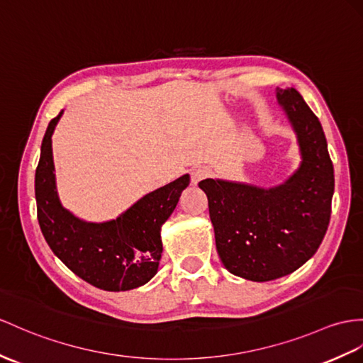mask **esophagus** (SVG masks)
<instances>
[{"label": "esophagus", "instance_id": "34e87169", "mask_svg": "<svg viewBox=\"0 0 363 363\" xmlns=\"http://www.w3.org/2000/svg\"><path fill=\"white\" fill-rule=\"evenodd\" d=\"M209 175H211V169L208 166H197V167H194L191 172V180L194 184H196L200 180L206 179V177H209Z\"/></svg>", "mask_w": 363, "mask_h": 363}]
</instances>
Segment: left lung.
<instances>
[{
  "instance_id": "obj_1",
  "label": "left lung",
  "mask_w": 363,
  "mask_h": 363,
  "mask_svg": "<svg viewBox=\"0 0 363 363\" xmlns=\"http://www.w3.org/2000/svg\"><path fill=\"white\" fill-rule=\"evenodd\" d=\"M302 155L298 169L269 189L206 179L209 217L220 260L234 276L269 281L313 257L331 217L334 169L319 118L294 87L277 89Z\"/></svg>"
}]
</instances>
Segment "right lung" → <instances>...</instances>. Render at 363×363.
I'll return each mask as SVG.
<instances>
[{
    "label": "right lung",
    "mask_w": 363,
    "mask_h": 363,
    "mask_svg": "<svg viewBox=\"0 0 363 363\" xmlns=\"http://www.w3.org/2000/svg\"><path fill=\"white\" fill-rule=\"evenodd\" d=\"M61 115L63 111L49 123L35 172L37 214L44 238L70 271L96 288L128 291L147 284L162 259V225L189 184V175L146 194L109 222H84L61 205L57 191L52 134Z\"/></svg>",
    "instance_id": "add662e5"
}]
</instances>
